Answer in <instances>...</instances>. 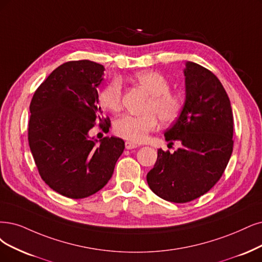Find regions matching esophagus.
Here are the masks:
<instances>
[{
	"label": "esophagus",
	"mask_w": 262,
	"mask_h": 262,
	"mask_svg": "<svg viewBox=\"0 0 262 262\" xmlns=\"http://www.w3.org/2000/svg\"><path fill=\"white\" fill-rule=\"evenodd\" d=\"M125 148L127 149V150L136 149V148H139V144L135 143V142H132V141H126V142H125Z\"/></svg>",
	"instance_id": "1"
}]
</instances>
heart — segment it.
Segmentation results:
<instances>
[{
	"mask_svg": "<svg viewBox=\"0 0 262 262\" xmlns=\"http://www.w3.org/2000/svg\"><path fill=\"white\" fill-rule=\"evenodd\" d=\"M134 81L151 95L143 115L125 114L114 123L118 136L134 142H142L149 133L159 126V118L164 123L175 121L181 111L182 100L178 95L169 92L170 85L163 74L153 70H144L135 74ZM100 102L113 112L122 109V84L118 79L112 80L100 94ZM156 112L159 116L154 113Z\"/></svg>",
	"mask_w": 262,
	"mask_h": 262,
	"instance_id": "obj_1",
	"label": "heart"
}]
</instances>
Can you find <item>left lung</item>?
I'll list each match as a JSON object with an SVG mask.
<instances>
[{
    "label": "left lung",
    "instance_id": "obj_1",
    "mask_svg": "<svg viewBox=\"0 0 262 262\" xmlns=\"http://www.w3.org/2000/svg\"><path fill=\"white\" fill-rule=\"evenodd\" d=\"M186 98L176 122L164 134L179 141L173 153L158 150L148 172L150 189L173 203H187L205 194L224 173L233 150V114L218 77L195 62L183 69Z\"/></svg>",
    "mask_w": 262,
    "mask_h": 262
}]
</instances>
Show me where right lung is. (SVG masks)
Returning a JSON list of instances; mask_svg holds the SVG:
<instances>
[{
  "instance_id": "right-lung-1",
  "label": "right lung",
  "mask_w": 262,
  "mask_h": 262,
  "mask_svg": "<svg viewBox=\"0 0 262 262\" xmlns=\"http://www.w3.org/2000/svg\"><path fill=\"white\" fill-rule=\"evenodd\" d=\"M103 71L90 60L66 62L48 75L30 103L28 140L38 172L47 186L70 199L102 189L125 148L121 138L90 136L95 122L109 124L97 92Z\"/></svg>"
}]
</instances>
